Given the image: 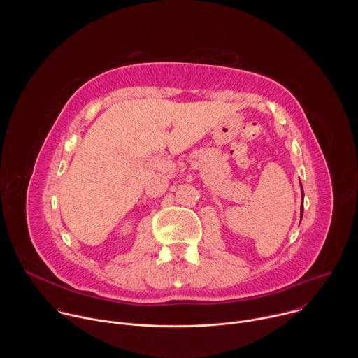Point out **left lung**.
<instances>
[{"instance_id":"left-lung-1","label":"left lung","mask_w":358,"mask_h":358,"mask_svg":"<svg viewBox=\"0 0 358 358\" xmlns=\"http://www.w3.org/2000/svg\"><path fill=\"white\" fill-rule=\"evenodd\" d=\"M303 188H301V215H303Z\"/></svg>"}]
</instances>
